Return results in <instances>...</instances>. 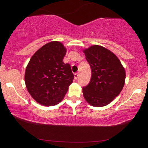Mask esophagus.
Here are the masks:
<instances>
[{
    "instance_id": "34e87169",
    "label": "esophagus",
    "mask_w": 148,
    "mask_h": 148,
    "mask_svg": "<svg viewBox=\"0 0 148 148\" xmlns=\"http://www.w3.org/2000/svg\"><path fill=\"white\" fill-rule=\"evenodd\" d=\"M78 76H79V74H78V73H75V74H74V79L76 80L78 79Z\"/></svg>"
}]
</instances>
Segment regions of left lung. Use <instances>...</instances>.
Segmentation results:
<instances>
[{
  "instance_id": "8db88e82",
  "label": "left lung",
  "mask_w": 148,
  "mask_h": 148,
  "mask_svg": "<svg viewBox=\"0 0 148 148\" xmlns=\"http://www.w3.org/2000/svg\"><path fill=\"white\" fill-rule=\"evenodd\" d=\"M91 68V79L83 88L85 99L91 106H104L120 94L125 85V71L118 58L101 46L84 50Z\"/></svg>"
}]
</instances>
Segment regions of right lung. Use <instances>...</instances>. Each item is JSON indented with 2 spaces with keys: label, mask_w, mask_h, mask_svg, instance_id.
Masks as SVG:
<instances>
[{
  "label": "right lung",
  "mask_w": 148,
  "mask_h": 148,
  "mask_svg": "<svg viewBox=\"0 0 148 148\" xmlns=\"http://www.w3.org/2000/svg\"><path fill=\"white\" fill-rule=\"evenodd\" d=\"M66 49L59 42H51L37 51L25 73L27 90L37 102L56 105L64 98L74 76L70 64L64 63Z\"/></svg>",
  "instance_id": "1"
}]
</instances>
